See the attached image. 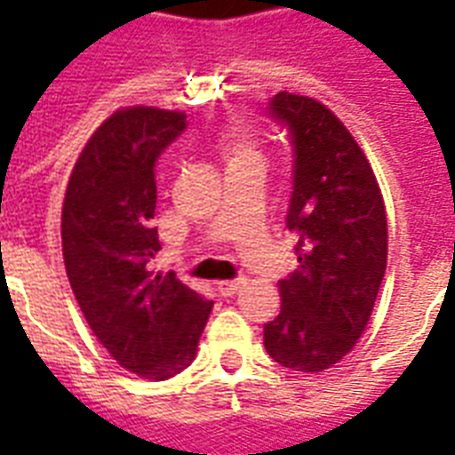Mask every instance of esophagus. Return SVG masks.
Returning a JSON list of instances; mask_svg holds the SVG:
<instances>
[{
  "label": "esophagus",
  "instance_id": "obj_1",
  "mask_svg": "<svg viewBox=\"0 0 455 455\" xmlns=\"http://www.w3.org/2000/svg\"><path fill=\"white\" fill-rule=\"evenodd\" d=\"M243 285H245V281H221V283H217V291L224 295V298H231V295H235V292L243 291Z\"/></svg>",
  "mask_w": 455,
  "mask_h": 455
}]
</instances>
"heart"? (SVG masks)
I'll use <instances>...</instances> for the list:
<instances>
[{"instance_id":"heart-1","label":"heart","mask_w":455,"mask_h":455,"mask_svg":"<svg viewBox=\"0 0 455 455\" xmlns=\"http://www.w3.org/2000/svg\"><path fill=\"white\" fill-rule=\"evenodd\" d=\"M221 151L227 156L228 164L243 163V160H262L255 141H252V134L248 130H243V127H231V130L224 132Z\"/></svg>"}]
</instances>
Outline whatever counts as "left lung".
Wrapping results in <instances>:
<instances>
[{"label": "left lung", "mask_w": 455, "mask_h": 455, "mask_svg": "<svg viewBox=\"0 0 455 455\" xmlns=\"http://www.w3.org/2000/svg\"><path fill=\"white\" fill-rule=\"evenodd\" d=\"M269 113L295 157L285 227L299 267L278 281L281 314L264 325V347L281 366L318 373L366 331L387 267V214L371 163L332 110L278 92Z\"/></svg>", "instance_id": "8db88e82"}]
</instances>
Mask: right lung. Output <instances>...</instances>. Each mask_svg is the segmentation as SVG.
<instances>
[{
	"instance_id": "add662e5",
	"label": "right lung",
	"mask_w": 455,
	"mask_h": 455,
	"mask_svg": "<svg viewBox=\"0 0 455 455\" xmlns=\"http://www.w3.org/2000/svg\"><path fill=\"white\" fill-rule=\"evenodd\" d=\"M184 130L177 110L113 113L82 148L60 214L68 281L89 328L120 366L148 380L191 366L212 311L174 274L151 269L156 163Z\"/></svg>"
}]
</instances>
